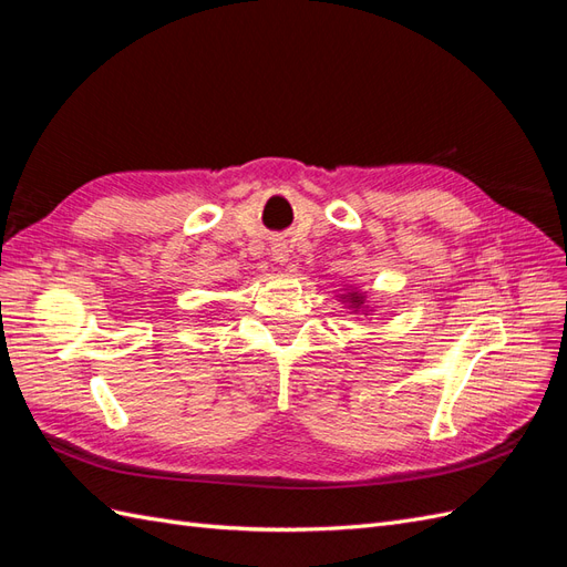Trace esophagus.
Returning <instances> with one entry per match:
<instances>
[{
  "label": "esophagus",
  "mask_w": 567,
  "mask_h": 567,
  "mask_svg": "<svg viewBox=\"0 0 567 567\" xmlns=\"http://www.w3.org/2000/svg\"><path fill=\"white\" fill-rule=\"evenodd\" d=\"M288 255H290V250H288V246H286L284 241H279V244H274V246H271V257H274V262H279V265L288 262Z\"/></svg>",
  "instance_id": "esophagus-1"
}]
</instances>
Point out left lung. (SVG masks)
<instances>
[{
    "label": "left lung",
    "instance_id": "8db88e82",
    "mask_svg": "<svg viewBox=\"0 0 567 567\" xmlns=\"http://www.w3.org/2000/svg\"><path fill=\"white\" fill-rule=\"evenodd\" d=\"M342 302H348V307H350V310L357 315V312H362V315H373L375 310H373V307H369L367 305V296L362 293V290H359V288H352V286H348V293L346 296H342Z\"/></svg>",
    "mask_w": 567,
    "mask_h": 567
}]
</instances>
